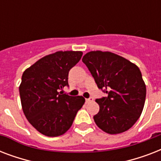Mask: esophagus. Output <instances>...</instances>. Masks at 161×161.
<instances>
[{"label":"esophagus","mask_w":161,"mask_h":161,"mask_svg":"<svg viewBox=\"0 0 161 161\" xmlns=\"http://www.w3.org/2000/svg\"><path fill=\"white\" fill-rule=\"evenodd\" d=\"M93 100V98H85V102L87 103H89V102H92V101Z\"/></svg>","instance_id":"34e87169"}]
</instances>
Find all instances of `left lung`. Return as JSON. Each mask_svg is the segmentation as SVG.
<instances>
[{"mask_svg":"<svg viewBox=\"0 0 161 161\" xmlns=\"http://www.w3.org/2000/svg\"><path fill=\"white\" fill-rule=\"evenodd\" d=\"M82 61L98 88L108 94L96 99L99 105V111L93 116L96 125L110 135L130 129L140 118L146 97L140 68L110 52H89Z\"/></svg>","mask_w":161,"mask_h":161,"instance_id":"1","label":"left lung"}]
</instances>
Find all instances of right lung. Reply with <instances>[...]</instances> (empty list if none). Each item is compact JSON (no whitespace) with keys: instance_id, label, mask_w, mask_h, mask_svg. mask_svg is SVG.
I'll return each instance as SVG.
<instances>
[{"instance_id":"1","label":"right lung","mask_w":161,"mask_h":161,"mask_svg":"<svg viewBox=\"0 0 161 161\" xmlns=\"http://www.w3.org/2000/svg\"><path fill=\"white\" fill-rule=\"evenodd\" d=\"M82 52H57L45 56L22 74L19 87L21 106L29 123L42 135H63L73 125L85 99L59 92L68 87V73Z\"/></svg>"}]
</instances>
